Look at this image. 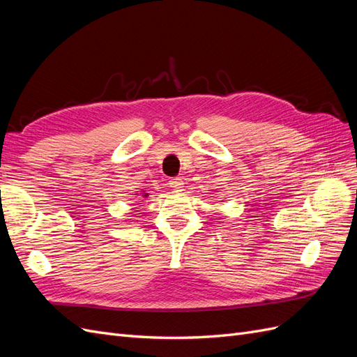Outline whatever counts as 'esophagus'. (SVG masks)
Listing matches in <instances>:
<instances>
[{
  "label": "esophagus",
  "mask_w": 357,
  "mask_h": 357,
  "mask_svg": "<svg viewBox=\"0 0 357 357\" xmlns=\"http://www.w3.org/2000/svg\"><path fill=\"white\" fill-rule=\"evenodd\" d=\"M168 185L172 190L180 192V190H183V185H185V183H183V180L180 177H176V178H171Z\"/></svg>",
  "instance_id": "34e87169"
}]
</instances>
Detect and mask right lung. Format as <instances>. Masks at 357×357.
Returning a JSON list of instances; mask_svg holds the SVG:
<instances>
[{
  "label": "right lung",
  "instance_id": "add662e5",
  "mask_svg": "<svg viewBox=\"0 0 357 357\" xmlns=\"http://www.w3.org/2000/svg\"><path fill=\"white\" fill-rule=\"evenodd\" d=\"M143 197H149V193H146V192H144V193H143Z\"/></svg>",
  "mask_w": 357,
  "mask_h": 357
}]
</instances>
